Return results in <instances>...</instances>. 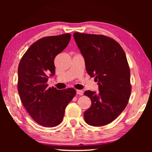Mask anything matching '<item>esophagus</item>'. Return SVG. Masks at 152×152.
<instances>
[{
    "label": "esophagus",
    "mask_w": 152,
    "mask_h": 152,
    "mask_svg": "<svg viewBox=\"0 0 152 152\" xmlns=\"http://www.w3.org/2000/svg\"><path fill=\"white\" fill-rule=\"evenodd\" d=\"M76 93L78 95H83V91H82V90H76Z\"/></svg>",
    "instance_id": "34e87169"
}]
</instances>
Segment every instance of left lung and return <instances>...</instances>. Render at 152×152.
<instances>
[{
    "mask_svg": "<svg viewBox=\"0 0 152 152\" xmlns=\"http://www.w3.org/2000/svg\"><path fill=\"white\" fill-rule=\"evenodd\" d=\"M74 38L85 59L86 70L98 82L99 93L89 90L91 105L84 112L86 122L92 126L111 123L124 110L131 93L130 69L121 46L102 34L74 33Z\"/></svg>",
    "mask_w": 152,
    "mask_h": 152,
    "instance_id": "obj_1",
    "label": "left lung"
}]
</instances>
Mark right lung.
<instances>
[{
  "instance_id": "add662e5",
  "label": "right lung",
  "mask_w": 152,
  "mask_h": 152,
  "mask_svg": "<svg viewBox=\"0 0 152 152\" xmlns=\"http://www.w3.org/2000/svg\"><path fill=\"white\" fill-rule=\"evenodd\" d=\"M69 33L46 37L35 42L18 66V90L22 104L34 120L47 127L62 121L68 104L75 96L74 88H49V76L56 72L54 59L69 44Z\"/></svg>"
}]
</instances>
